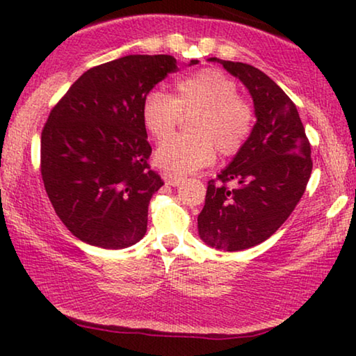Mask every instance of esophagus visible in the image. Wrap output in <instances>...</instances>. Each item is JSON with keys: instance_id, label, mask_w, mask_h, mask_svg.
<instances>
[{"instance_id": "esophagus-1", "label": "esophagus", "mask_w": 356, "mask_h": 356, "mask_svg": "<svg viewBox=\"0 0 356 356\" xmlns=\"http://www.w3.org/2000/svg\"><path fill=\"white\" fill-rule=\"evenodd\" d=\"M163 181L168 184V186H179V184L184 183V178L179 177V175H175L172 172H165L162 173Z\"/></svg>"}]
</instances>
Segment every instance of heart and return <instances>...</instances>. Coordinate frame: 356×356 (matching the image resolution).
<instances>
[{
  "instance_id": "b5f03b06",
  "label": "heart",
  "mask_w": 356,
  "mask_h": 356,
  "mask_svg": "<svg viewBox=\"0 0 356 356\" xmlns=\"http://www.w3.org/2000/svg\"><path fill=\"white\" fill-rule=\"evenodd\" d=\"M193 111L191 134L173 136L155 150V162L175 175L211 165L216 147L222 155L236 154L252 131L251 105L238 97L236 82L213 67L178 79L173 95L162 89L150 90L140 106L145 129L155 139L168 138L183 113Z\"/></svg>"
}]
</instances>
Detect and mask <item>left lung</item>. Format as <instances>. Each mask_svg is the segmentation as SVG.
Segmentation results:
<instances>
[{
	"mask_svg": "<svg viewBox=\"0 0 356 356\" xmlns=\"http://www.w3.org/2000/svg\"><path fill=\"white\" fill-rule=\"evenodd\" d=\"M220 63L251 94L256 123L228 167L209 181L197 216L201 240L216 250L241 251L279 230L303 196L313 162L298 110L269 76L246 63ZM227 181L238 186L228 190Z\"/></svg>",
	"mask_w": 356,
	"mask_h": 356,
	"instance_id": "obj_1",
	"label": "left lung"
}]
</instances>
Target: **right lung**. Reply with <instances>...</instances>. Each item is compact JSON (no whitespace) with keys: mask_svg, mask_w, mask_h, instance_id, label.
Listing matches in <instances>:
<instances>
[{"mask_svg":"<svg viewBox=\"0 0 356 356\" xmlns=\"http://www.w3.org/2000/svg\"><path fill=\"white\" fill-rule=\"evenodd\" d=\"M177 70L170 55L118 58L86 71L51 110L42 178L56 216L81 241L121 250L147 232L150 197L163 181L147 163L152 147L140 106Z\"/></svg>","mask_w":356,"mask_h":356,"instance_id":"obj_1","label":"right lung"}]
</instances>
